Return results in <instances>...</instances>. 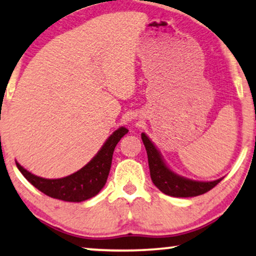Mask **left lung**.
Here are the masks:
<instances>
[{"instance_id":"8db88e82","label":"left lung","mask_w":256,"mask_h":256,"mask_svg":"<svg viewBox=\"0 0 256 256\" xmlns=\"http://www.w3.org/2000/svg\"><path fill=\"white\" fill-rule=\"evenodd\" d=\"M143 144L146 146L148 163L150 169V177L152 183L160 188L163 194L171 197H196V196L204 194L211 190L216 184L222 180V178L213 182H197L182 177L180 174L171 171L164 162L162 156L154 143L150 141L144 132L141 135Z\"/></svg>"}]
</instances>
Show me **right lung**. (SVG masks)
Masks as SVG:
<instances>
[{
    "instance_id": "obj_1",
    "label": "right lung",
    "mask_w": 256,
    "mask_h": 256,
    "mask_svg": "<svg viewBox=\"0 0 256 256\" xmlns=\"http://www.w3.org/2000/svg\"><path fill=\"white\" fill-rule=\"evenodd\" d=\"M127 132L128 129L124 127L115 130L90 162L79 171L64 178H58V180L42 178L29 172L20 163L16 162V166L34 188L48 197L73 202L87 200L99 194L106 184L115 146Z\"/></svg>"
}]
</instances>
